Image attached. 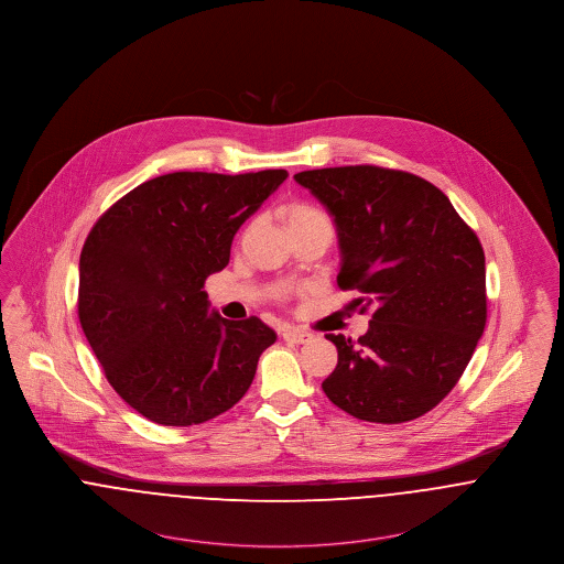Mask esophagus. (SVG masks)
Returning <instances> with one entry per match:
<instances>
[{
	"mask_svg": "<svg viewBox=\"0 0 564 564\" xmlns=\"http://www.w3.org/2000/svg\"><path fill=\"white\" fill-rule=\"evenodd\" d=\"M283 338L285 340H290V343H306L308 338H311V334L308 332L299 330V328H288V330L283 332Z\"/></svg>",
	"mask_w": 564,
	"mask_h": 564,
	"instance_id": "34e87169",
	"label": "esophagus"
}]
</instances>
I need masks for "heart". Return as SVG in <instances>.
Wrapping results in <instances>:
<instances>
[{
    "instance_id": "b5f03b06",
    "label": "heart",
    "mask_w": 564,
    "mask_h": 564,
    "mask_svg": "<svg viewBox=\"0 0 564 564\" xmlns=\"http://www.w3.org/2000/svg\"><path fill=\"white\" fill-rule=\"evenodd\" d=\"M283 219L288 224V230H296V228L313 226V224H328L326 215L306 202H290L283 208Z\"/></svg>"
}]
</instances>
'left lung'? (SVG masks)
I'll list each match as a JSON object with an SVG mask.
<instances>
[{"instance_id":"1","label":"left lung","mask_w":564,"mask_h":564,"mask_svg":"<svg viewBox=\"0 0 564 564\" xmlns=\"http://www.w3.org/2000/svg\"><path fill=\"white\" fill-rule=\"evenodd\" d=\"M334 217L340 290H358L368 332L326 334L338 365L322 383L349 415L402 424L463 377L486 328V258L477 234L429 181L379 166L299 172Z\"/></svg>"}]
</instances>
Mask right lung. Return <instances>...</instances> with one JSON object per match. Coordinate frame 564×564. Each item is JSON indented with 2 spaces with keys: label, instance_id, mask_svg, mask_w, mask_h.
<instances>
[{
  "label": "right lung",
  "instance_id": "1",
  "mask_svg": "<svg viewBox=\"0 0 564 564\" xmlns=\"http://www.w3.org/2000/svg\"><path fill=\"white\" fill-rule=\"evenodd\" d=\"M172 172L117 199L78 265V319L115 392L162 426L208 422L245 397L276 334L208 313L204 281L230 262L234 234L283 181Z\"/></svg>",
  "mask_w": 564,
  "mask_h": 564
}]
</instances>
